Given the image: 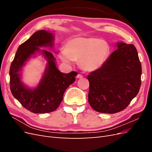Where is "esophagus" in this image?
<instances>
[{"label": "esophagus", "mask_w": 152, "mask_h": 152, "mask_svg": "<svg viewBox=\"0 0 152 152\" xmlns=\"http://www.w3.org/2000/svg\"><path fill=\"white\" fill-rule=\"evenodd\" d=\"M82 77H83V75H81V74H78V75H77V79H81V78H82Z\"/></svg>", "instance_id": "esophagus-1"}]
</instances>
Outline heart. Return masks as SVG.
<instances>
[{
    "label": "heart",
    "instance_id": "1",
    "mask_svg": "<svg viewBox=\"0 0 152 152\" xmlns=\"http://www.w3.org/2000/svg\"><path fill=\"white\" fill-rule=\"evenodd\" d=\"M110 51L105 41L94 37H78L69 39L65 49H60L59 58L68 65L79 59V65L86 72H93L102 66Z\"/></svg>",
    "mask_w": 152,
    "mask_h": 152
}]
</instances>
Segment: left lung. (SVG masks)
Instances as JSON below:
<instances>
[{
    "instance_id": "8db88e82",
    "label": "left lung",
    "mask_w": 152,
    "mask_h": 152,
    "mask_svg": "<svg viewBox=\"0 0 152 152\" xmlns=\"http://www.w3.org/2000/svg\"><path fill=\"white\" fill-rule=\"evenodd\" d=\"M117 45L103 65L87 76L89 103L100 113L122 111L140 89L141 65L135 46L123 42Z\"/></svg>"
}]
</instances>
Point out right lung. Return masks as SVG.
<instances>
[{"label": "right lung", "mask_w": 152, "mask_h": 152, "mask_svg": "<svg viewBox=\"0 0 152 152\" xmlns=\"http://www.w3.org/2000/svg\"><path fill=\"white\" fill-rule=\"evenodd\" d=\"M54 36L46 30H39L18 48L10 70L11 93L21 105L34 113H50L56 110L63 100L67 87L75 82L76 72L63 73L59 72L52 53L45 50L41 52L48 61L42 80L34 89L25 87L20 80L19 72L25 63L40 50L42 46L53 47Z\"/></svg>", "instance_id": "1"}]
</instances>
